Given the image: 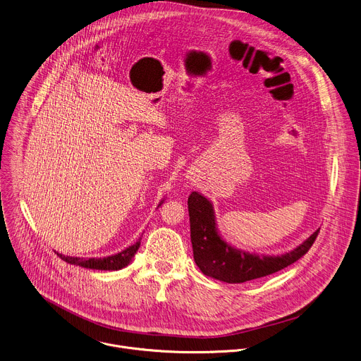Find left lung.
Wrapping results in <instances>:
<instances>
[{
    "instance_id": "obj_1",
    "label": "left lung",
    "mask_w": 361,
    "mask_h": 361,
    "mask_svg": "<svg viewBox=\"0 0 361 361\" xmlns=\"http://www.w3.org/2000/svg\"><path fill=\"white\" fill-rule=\"evenodd\" d=\"M191 243L194 259L204 275L226 283H244L285 269L311 248L318 231H314L294 250L281 254H255L227 243L217 228L212 202L194 191L188 198Z\"/></svg>"
}]
</instances>
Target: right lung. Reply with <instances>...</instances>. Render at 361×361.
I'll use <instances>...</instances> for the list:
<instances>
[{
    "label": "right lung",
    "mask_w": 361,
    "mask_h": 361,
    "mask_svg": "<svg viewBox=\"0 0 361 361\" xmlns=\"http://www.w3.org/2000/svg\"><path fill=\"white\" fill-rule=\"evenodd\" d=\"M163 204V201H160L159 207ZM141 245V238L130 245L128 248L123 250L121 252L116 254V255H110V257H104V258H79V257H67V255H63V254H59L57 255L64 259L66 262L68 264H73V265H78V267H82V268H87V269H99V271H118V269H123L126 267H128L134 258V255L137 254L138 248Z\"/></svg>",
    "instance_id": "obj_1"
}]
</instances>
